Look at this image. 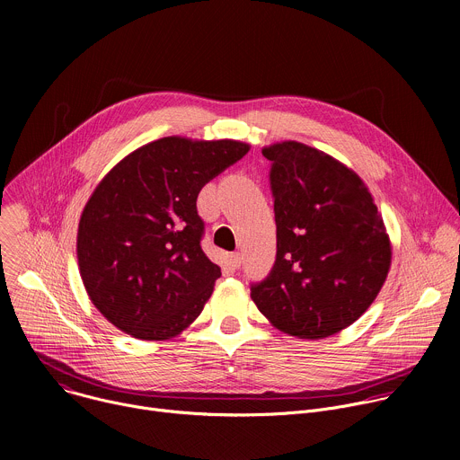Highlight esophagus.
I'll return each instance as SVG.
<instances>
[{"mask_svg": "<svg viewBox=\"0 0 460 460\" xmlns=\"http://www.w3.org/2000/svg\"><path fill=\"white\" fill-rule=\"evenodd\" d=\"M229 261H231V266H233L234 270H238V268H240V264H242V254H240V252H233V254H229Z\"/></svg>", "mask_w": 460, "mask_h": 460, "instance_id": "obj_1", "label": "esophagus"}]
</instances>
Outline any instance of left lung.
<instances>
[{"label": "left lung", "mask_w": 460, "mask_h": 460, "mask_svg": "<svg viewBox=\"0 0 460 460\" xmlns=\"http://www.w3.org/2000/svg\"><path fill=\"white\" fill-rule=\"evenodd\" d=\"M271 162L277 260L251 298L280 332L323 339L351 325L376 298L391 243L373 196L333 156L300 142L261 149Z\"/></svg>", "instance_id": "left-lung-1"}]
</instances>
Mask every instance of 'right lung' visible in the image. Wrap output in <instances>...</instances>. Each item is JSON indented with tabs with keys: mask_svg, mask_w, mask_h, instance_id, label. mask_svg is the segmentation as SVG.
Wrapping results in <instances>:
<instances>
[{
	"mask_svg": "<svg viewBox=\"0 0 460 460\" xmlns=\"http://www.w3.org/2000/svg\"><path fill=\"white\" fill-rule=\"evenodd\" d=\"M249 151L234 140L167 137L116 164L78 226V266L96 309L123 333L167 341L209 300L220 268L202 251V187Z\"/></svg>",
	"mask_w": 460,
	"mask_h": 460,
	"instance_id": "1",
	"label": "right lung"
}]
</instances>
